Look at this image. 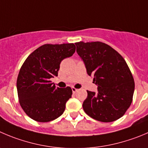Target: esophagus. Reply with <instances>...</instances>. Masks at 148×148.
Segmentation results:
<instances>
[{"label":"esophagus","mask_w":148,"mask_h":148,"mask_svg":"<svg viewBox=\"0 0 148 148\" xmlns=\"http://www.w3.org/2000/svg\"><path fill=\"white\" fill-rule=\"evenodd\" d=\"M72 91H73V93H75L77 91H78V89L75 88H74V87H72Z\"/></svg>","instance_id":"34e87169"}]
</instances>
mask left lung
I'll list each match as a JSON object with an SVG mask.
<instances>
[{
    "instance_id": "8db88e82",
    "label": "left lung",
    "mask_w": 148,
    "mask_h": 148,
    "mask_svg": "<svg viewBox=\"0 0 148 148\" xmlns=\"http://www.w3.org/2000/svg\"><path fill=\"white\" fill-rule=\"evenodd\" d=\"M88 75L94 78L98 92L87 91L83 108L92 119L112 122L130 107L134 91L133 76L122 56L102 42L75 43Z\"/></svg>"
}]
</instances>
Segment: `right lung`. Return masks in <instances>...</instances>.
I'll list each match as a JSON object with an SVG mask.
<instances>
[{
    "mask_svg": "<svg viewBox=\"0 0 148 148\" xmlns=\"http://www.w3.org/2000/svg\"><path fill=\"white\" fill-rule=\"evenodd\" d=\"M75 51L73 43L44 44L31 53L19 70L16 81L19 104L25 113L38 122L60 117L71 98V88L56 87L51 78L58 75L60 63Z\"/></svg>",
    "mask_w": 148,
    "mask_h": 148,
    "instance_id": "1",
    "label": "right lung"
}]
</instances>
